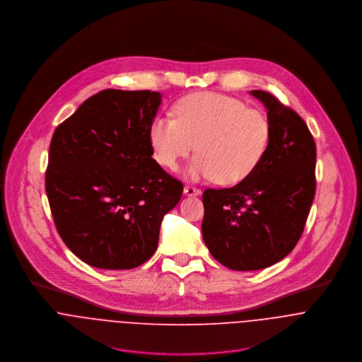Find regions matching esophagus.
<instances>
[{
	"instance_id": "34e87169",
	"label": "esophagus",
	"mask_w": 362,
	"mask_h": 362,
	"mask_svg": "<svg viewBox=\"0 0 362 362\" xmlns=\"http://www.w3.org/2000/svg\"><path fill=\"white\" fill-rule=\"evenodd\" d=\"M184 194L188 195V197H195V195H199V194H201V189L197 188V187H194V185H185Z\"/></svg>"
}]
</instances>
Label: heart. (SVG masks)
<instances>
[{
	"label": "heart",
	"instance_id": "heart-1",
	"mask_svg": "<svg viewBox=\"0 0 362 362\" xmlns=\"http://www.w3.org/2000/svg\"><path fill=\"white\" fill-rule=\"evenodd\" d=\"M173 115L157 117L149 127L153 157L161 167L175 170L195 145L191 178L238 184L258 168L270 146L267 115L230 96L192 93L175 103Z\"/></svg>",
	"mask_w": 362,
	"mask_h": 362
}]
</instances>
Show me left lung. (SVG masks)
Segmentation results:
<instances>
[{
    "label": "left lung",
    "instance_id": "obj_1",
    "mask_svg": "<svg viewBox=\"0 0 362 362\" xmlns=\"http://www.w3.org/2000/svg\"><path fill=\"white\" fill-rule=\"evenodd\" d=\"M251 93L267 108V153L235 187L202 195L204 241L233 270H259L286 258L304 233L316 191V146L305 121L274 95Z\"/></svg>",
    "mask_w": 362,
    "mask_h": 362
}]
</instances>
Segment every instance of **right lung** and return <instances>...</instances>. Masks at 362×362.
<instances>
[{"label": "right lung", "instance_id": "1", "mask_svg": "<svg viewBox=\"0 0 362 362\" xmlns=\"http://www.w3.org/2000/svg\"><path fill=\"white\" fill-rule=\"evenodd\" d=\"M161 96L105 89L89 98L50 142L46 194L65 245L99 269L152 258L163 216L184 185L152 157L149 127Z\"/></svg>", "mask_w": 362, "mask_h": 362}]
</instances>
